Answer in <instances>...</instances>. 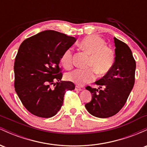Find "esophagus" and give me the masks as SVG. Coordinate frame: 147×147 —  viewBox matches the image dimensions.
<instances>
[{
  "instance_id": "esophagus-1",
  "label": "esophagus",
  "mask_w": 147,
  "mask_h": 147,
  "mask_svg": "<svg viewBox=\"0 0 147 147\" xmlns=\"http://www.w3.org/2000/svg\"><path fill=\"white\" fill-rule=\"evenodd\" d=\"M75 90L81 91V90H82V88H81L79 87L78 86H75Z\"/></svg>"
}]
</instances>
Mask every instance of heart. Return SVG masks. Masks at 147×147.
Returning a JSON list of instances; mask_svg holds the SVG:
<instances>
[{
  "label": "heart",
  "instance_id": "obj_1",
  "mask_svg": "<svg viewBox=\"0 0 147 147\" xmlns=\"http://www.w3.org/2000/svg\"><path fill=\"white\" fill-rule=\"evenodd\" d=\"M79 48L90 55L86 70L75 69L68 72L65 78L69 82L82 86L90 83L96 78V72L99 76L106 75L113 67L115 53L110 46H107L105 41L96 35L84 38L79 43ZM61 63L65 68H71L73 63L72 48L65 50L61 57Z\"/></svg>",
  "mask_w": 147,
  "mask_h": 147
}]
</instances>
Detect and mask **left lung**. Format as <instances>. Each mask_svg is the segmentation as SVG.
<instances>
[{"mask_svg":"<svg viewBox=\"0 0 147 147\" xmlns=\"http://www.w3.org/2000/svg\"><path fill=\"white\" fill-rule=\"evenodd\" d=\"M114 43L115 60L113 67L95 82L99 86L98 89L86 88L92 94V99L86 104V109L92 115L99 118L117 114L125 104L135 83L136 63L131 49L115 37Z\"/></svg>","mask_w":147,"mask_h":147,"instance_id":"1","label":"left lung"}]
</instances>
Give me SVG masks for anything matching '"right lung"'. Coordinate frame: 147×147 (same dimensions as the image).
<instances>
[{"instance_id": "add662e5", "label": "right lung", "mask_w": 147, "mask_h": 147, "mask_svg": "<svg viewBox=\"0 0 147 147\" xmlns=\"http://www.w3.org/2000/svg\"><path fill=\"white\" fill-rule=\"evenodd\" d=\"M75 41L73 36L45 30L20 45L14 66V88L32 114L45 118L55 115L63 105L66 90L75 89L72 82L61 81L63 75L59 63L63 52Z\"/></svg>"}]
</instances>
